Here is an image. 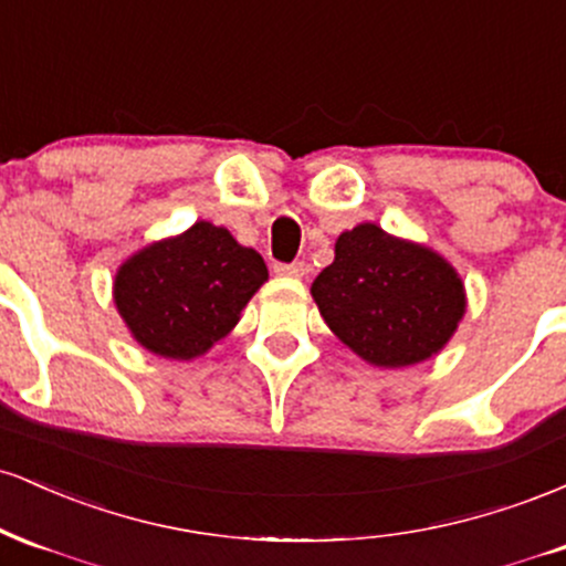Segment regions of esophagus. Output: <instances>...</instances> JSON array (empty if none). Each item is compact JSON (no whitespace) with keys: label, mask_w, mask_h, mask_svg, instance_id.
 Masks as SVG:
<instances>
[{"label":"esophagus","mask_w":566,"mask_h":566,"mask_svg":"<svg viewBox=\"0 0 566 566\" xmlns=\"http://www.w3.org/2000/svg\"><path fill=\"white\" fill-rule=\"evenodd\" d=\"M274 274L301 279L305 274V263H276L274 265Z\"/></svg>","instance_id":"34e87169"}]
</instances>
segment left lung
<instances>
[{
  "label": "left lung",
  "instance_id": "8db88e82",
  "mask_svg": "<svg viewBox=\"0 0 566 566\" xmlns=\"http://www.w3.org/2000/svg\"><path fill=\"white\" fill-rule=\"evenodd\" d=\"M327 327L375 367H409L447 346L465 314L458 271L439 252L375 223L343 231L311 284Z\"/></svg>",
  "mask_w": 566,
  "mask_h": 566
}]
</instances>
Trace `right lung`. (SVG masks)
Returning <instances> with one entry per match:
<instances>
[{
    "mask_svg": "<svg viewBox=\"0 0 566 566\" xmlns=\"http://www.w3.org/2000/svg\"><path fill=\"white\" fill-rule=\"evenodd\" d=\"M269 279L263 258L197 220L135 252L114 279V303L135 340L165 359H197L237 327Z\"/></svg>",
    "mask_w": 566,
    "mask_h": 566,
    "instance_id": "obj_1",
    "label": "right lung"
}]
</instances>
